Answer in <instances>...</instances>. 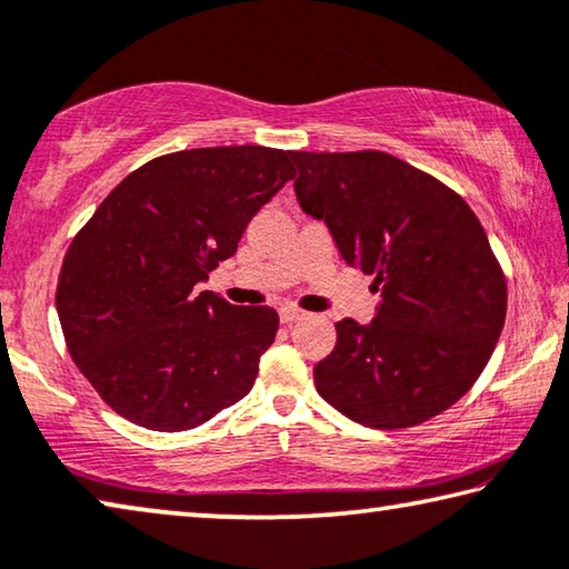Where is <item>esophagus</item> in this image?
Listing matches in <instances>:
<instances>
[{"label":"esophagus","instance_id":"1","mask_svg":"<svg viewBox=\"0 0 569 569\" xmlns=\"http://www.w3.org/2000/svg\"><path fill=\"white\" fill-rule=\"evenodd\" d=\"M278 317H281V323H293L306 317V311L301 309H293V306H283L281 311H278Z\"/></svg>","mask_w":569,"mask_h":569}]
</instances>
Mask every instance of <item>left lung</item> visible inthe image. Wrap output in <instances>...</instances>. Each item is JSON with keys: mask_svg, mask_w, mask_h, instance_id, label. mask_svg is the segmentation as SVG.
I'll return each mask as SVG.
<instances>
[{"mask_svg": "<svg viewBox=\"0 0 569 569\" xmlns=\"http://www.w3.org/2000/svg\"><path fill=\"white\" fill-rule=\"evenodd\" d=\"M291 159L303 210L382 291L369 327L337 323V347L313 367L319 395L367 428L436 418L479 380L507 319V276L479 218L440 179L385 151Z\"/></svg>", "mask_w": 569, "mask_h": 569, "instance_id": "left-lung-1", "label": "left lung"}]
</instances>
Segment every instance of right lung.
<instances>
[{
  "mask_svg": "<svg viewBox=\"0 0 569 569\" xmlns=\"http://www.w3.org/2000/svg\"><path fill=\"white\" fill-rule=\"evenodd\" d=\"M291 151L210 147L133 169L68 246L56 306L66 347L108 408L141 428L202 426L246 398L278 313L197 283L293 179Z\"/></svg>",
  "mask_w": 569,
  "mask_h": 569,
  "instance_id": "obj_1",
  "label": "right lung"
}]
</instances>
